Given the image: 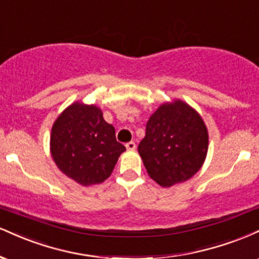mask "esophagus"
I'll return each mask as SVG.
<instances>
[{"instance_id":"obj_1","label":"esophagus","mask_w":259,"mask_h":259,"mask_svg":"<svg viewBox=\"0 0 259 259\" xmlns=\"http://www.w3.org/2000/svg\"><path fill=\"white\" fill-rule=\"evenodd\" d=\"M126 148H127V150H135V149H136V143L135 142L126 143Z\"/></svg>"}]
</instances>
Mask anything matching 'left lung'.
<instances>
[{
    "mask_svg": "<svg viewBox=\"0 0 259 259\" xmlns=\"http://www.w3.org/2000/svg\"><path fill=\"white\" fill-rule=\"evenodd\" d=\"M207 149L202 118L181 100L161 105L151 115L138 145L148 175L162 187L193 177L201 168Z\"/></svg>",
    "mask_w": 259,
    "mask_h": 259,
    "instance_id": "left-lung-1",
    "label": "left lung"
}]
</instances>
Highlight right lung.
Masks as SVG:
<instances>
[{
	"label": "right lung",
	"instance_id": "right-lung-1",
	"mask_svg": "<svg viewBox=\"0 0 259 259\" xmlns=\"http://www.w3.org/2000/svg\"><path fill=\"white\" fill-rule=\"evenodd\" d=\"M126 150L115 128L94 105L75 103L52 127L51 153L63 173L82 185L99 184L111 175Z\"/></svg>",
	"mask_w": 259,
	"mask_h": 259
}]
</instances>
